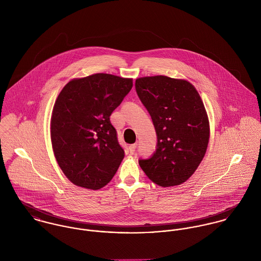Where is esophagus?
Masks as SVG:
<instances>
[{"instance_id": "obj_1", "label": "esophagus", "mask_w": 261, "mask_h": 261, "mask_svg": "<svg viewBox=\"0 0 261 261\" xmlns=\"http://www.w3.org/2000/svg\"><path fill=\"white\" fill-rule=\"evenodd\" d=\"M128 149H129V152L133 154V153H135V151H136V149H137V145H136V144H134V145H130Z\"/></svg>"}]
</instances>
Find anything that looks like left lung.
I'll use <instances>...</instances> for the list:
<instances>
[{"instance_id": "left-lung-1", "label": "left lung", "mask_w": 261, "mask_h": 261, "mask_svg": "<svg viewBox=\"0 0 261 261\" xmlns=\"http://www.w3.org/2000/svg\"><path fill=\"white\" fill-rule=\"evenodd\" d=\"M136 90L156 134L155 150L139 160L141 168L159 186L186 182L209 142V121L198 91L186 80L163 75L137 79Z\"/></svg>"}]
</instances>
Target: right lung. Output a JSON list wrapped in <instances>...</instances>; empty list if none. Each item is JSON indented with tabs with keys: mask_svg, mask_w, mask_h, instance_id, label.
<instances>
[{
	"mask_svg": "<svg viewBox=\"0 0 261 261\" xmlns=\"http://www.w3.org/2000/svg\"><path fill=\"white\" fill-rule=\"evenodd\" d=\"M133 79L97 73L69 81L51 117V142L59 167L76 186L98 190L111 182L123 156L111 122Z\"/></svg>",
	"mask_w": 261,
	"mask_h": 261,
	"instance_id": "1",
	"label": "right lung"
}]
</instances>
